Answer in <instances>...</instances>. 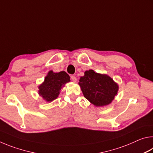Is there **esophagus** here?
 Wrapping results in <instances>:
<instances>
[{
	"mask_svg": "<svg viewBox=\"0 0 153 153\" xmlns=\"http://www.w3.org/2000/svg\"><path fill=\"white\" fill-rule=\"evenodd\" d=\"M71 79L72 81L74 82H76V81H77V78H76V77L75 76H71Z\"/></svg>",
	"mask_w": 153,
	"mask_h": 153,
	"instance_id": "esophagus-1",
	"label": "esophagus"
}]
</instances>
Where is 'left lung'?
Returning a JSON list of instances; mask_svg holds the SVG:
<instances>
[{
  "instance_id": "obj_1",
  "label": "left lung",
  "mask_w": 153,
  "mask_h": 153,
  "mask_svg": "<svg viewBox=\"0 0 153 153\" xmlns=\"http://www.w3.org/2000/svg\"><path fill=\"white\" fill-rule=\"evenodd\" d=\"M84 97L95 107H104L112 102L117 94L119 85L107 74L92 69L84 72L78 83Z\"/></svg>"
}]
</instances>
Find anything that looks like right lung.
<instances>
[{
  "mask_svg": "<svg viewBox=\"0 0 153 153\" xmlns=\"http://www.w3.org/2000/svg\"><path fill=\"white\" fill-rule=\"evenodd\" d=\"M69 82L70 77L65 71L55 73L49 71L45 77V81L38 86V94L45 101L51 102L58 98L62 88Z\"/></svg>",
  "mask_w": 153,
  "mask_h": 153,
  "instance_id": "right-lung-1",
  "label": "right lung"
}]
</instances>
